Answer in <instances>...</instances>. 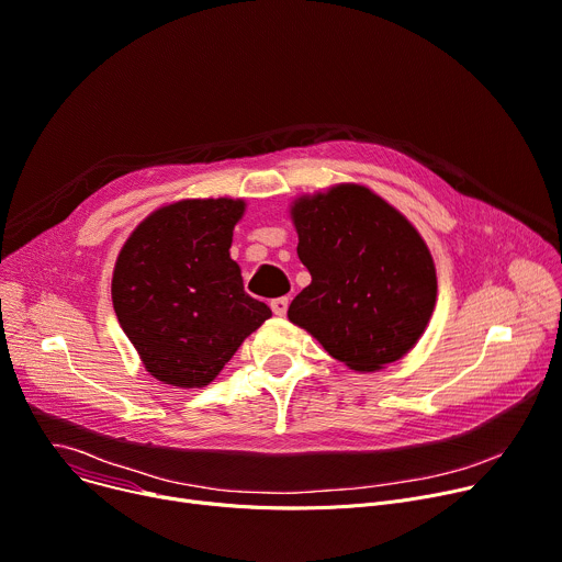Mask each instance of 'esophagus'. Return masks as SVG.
I'll return each mask as SVG.
<instances>
[{"instance_id": "esophagus-1", "label": "esophagus", "mask_w": 562, "mask_h": 562, "mask_svg": "<svg viewBox=\"0 0 562 562\" xmlns=\"http://www.w3.org/2000/svg\"><path fill=\"white\" fill-rule=\"evenodd\" d=\"M288 306H290V299H288V296H277V299L270 301L272 313L279 315V317H283V315L288 313Z\"/></svg>"}]
</instances>
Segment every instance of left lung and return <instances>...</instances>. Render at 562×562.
Wrapping results in <instances>:
<instances>
[{
	"label": "left lung",
	"instance_id": "1",
	"mask_svg": "<svg viewBox=\"0 0 562 562\" xmlns=\"http://www.w3.org/2000/svg\"><path fill=\"white\" fill-rule=\"evenodd\" d=\"M290 215L313 281L288 319L353 371L401 360L437 301L435 261L414 225L360 184L299 198Z\"/></svg>",
	"mask_w": 562,
	"mask_h": 562
}]
</instances>
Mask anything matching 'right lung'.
I'll list each match as a JSON object with an SVG mask.
<instances>
[{
	"instance_id": "obj_1",
	"label": "right lung",
	"mask_w": 562,
	"mask_h": 562,
	"mask_svg": "<svg viewBox=\"0 0 562 562\" xmlns=\"http://www.w3.org/2000/svg\"><path fill=\"white\" fill-rule=\"evenodd\" d=\"M245 202L182 200L157 209L125 240L112 304L146 371L164 384H209L272 311L243 288L229 256Z\"/></svg>"
}]
</instances>
